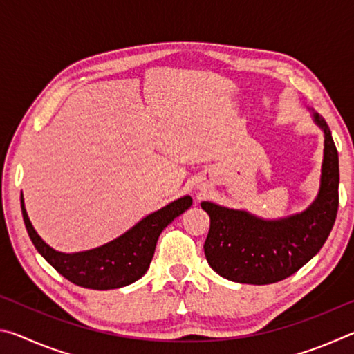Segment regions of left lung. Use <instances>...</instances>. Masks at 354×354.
Here are the masks:
<instances>
[{"mask_svg":"<svg viewBox=\"0 0 354 354\" xmlns=\"http://www.w3.org/2000/svg\"><path fill=\"white\" fill-rule=\"evenodd\" d=\"M325 131V158L317 200L303 214L263 221L243 211L201 203L211 218L205 254L220 277L242 284H272L289 278L319 253L331 232L339 207V154L331 131Z\"/></svg>","mask_w":354,"mask_h":354,"instance_id":"obj_1","label":"left lung"}]
</instances>
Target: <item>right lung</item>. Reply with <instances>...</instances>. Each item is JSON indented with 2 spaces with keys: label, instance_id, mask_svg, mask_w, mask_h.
<instances>
[{
  "label": "right lung",
  "instance_id": "add662e5",
  "mask_svg": "<svg viewBox=\"0 0 354 354\" xmlns=\"http://www.w3.org/2000/svg\"><path fill=\"white\" fill-rule=\"evenodd\" d=\"M192 206L190 196L173 201L160 211L139 221L133 230L115 241L84 253L65 254L41 241L28 218L21 195V214L35 250L70 283L95 290H109L128 286L147 273L156 243L167 225Z\"/></svg>",
  "mask_w": 354,
  "mask_h": 354
}]
</instances>
